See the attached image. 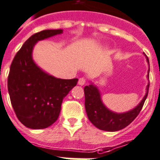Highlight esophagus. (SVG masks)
Masks as SVG:
<instances>
[{"label": "esophagus", "instance_id": "esophagus-1", "mask_svg": "<svg viewBox=\"0 0 160 160\" xmlns=\"http://www.w3.org/2000/svg\"><path fill=\"white\" fill-rule=\"evenodd\" d=\"M78 85L83 86L86 83V79L84 78H80L78 80Z\"/></svg>", "mask_w": 160, "mask_h": 160}]
</instances>
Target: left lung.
Wrapping results in <instances>:
<instances>
[{"instance_id":"1","label":"left lung","mask_w":160,"mask_h":160,"mask_svg":"<svg viewBox=\"0 0 160 160\" xmlns=\"http://www.w3.org/2000/svg\"><path fill=\"white\" fill-rule=\"evenodd\" d=\"M146 56V55H145ZM148 62L149 69L147 78H149L150 64L148 57L146 56ZM149 86H147V92L141 102L130 111L123 113H117L109 110L101 99V95L96 86L91 82L89 86L84 87L85 93V108L88 119L92 124L101 130L114 132L124 129L138 117L143 107L148 95Z\"/></svg>"}]
</instances>
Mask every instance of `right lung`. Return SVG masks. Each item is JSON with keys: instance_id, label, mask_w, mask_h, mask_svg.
<instances>
[{"instance_id": "obj_1", "label": "right lung", "mask_w": 160, "mask_h": 160, "mask_svg": "<svg viewBox=\"0 0 160 160\" xmlns=\"http://www.w3.org/2000/svg\"><path fill=\"white\" fill-rule=\"evenodd\" d=\"M62 32L61 29L44 30L31 35L10 65L8 91L11 104L18 119L30 129L52 125L58 119L63 99L78 81L57 78L41 69L32 58L35 43Z\"/></svg>"}]
</instances>
